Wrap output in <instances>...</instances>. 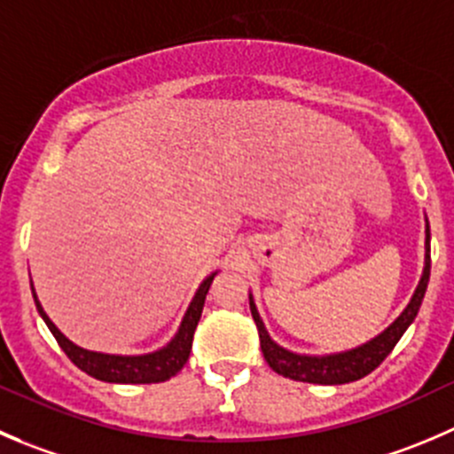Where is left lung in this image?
I'll list each match as a JSON object with an SVG mask.
<instances>
[{
    "label": "left lung",
    "instance_id": "8db88e82",
    "mask_svg": "<svg viewBox=\"0 0 454 454\" xmlns=\"http://www.w3.org/2000/svg\"><path fill=\"white\" fill-rule=\"evenodd\" d=\"M428 279H430V226H428V219H426L424 272H421V279L419 284H417L408 306L403 308L402 315H399L397 319L384 330V333L372 337L371 341L357 346V348L341 350V353H333V355L293 353V350L284 348V346H279L277 341H272L266 325H263L262 317H259L257 306H254L253 294H248L250 312H253V319L259 330V344H262L263 359H266L268 366H270L277 375H284L294 381L334 386V384H348V381L362 380V377H366L368 372L375 371V368L388 357L390 350L397 346L402 334L408 330V325L415 321L421 301H424L426 288H428Z\"/></svg>",
    "mask_w": 454,
    "mask_h": 454
}]
</instances>
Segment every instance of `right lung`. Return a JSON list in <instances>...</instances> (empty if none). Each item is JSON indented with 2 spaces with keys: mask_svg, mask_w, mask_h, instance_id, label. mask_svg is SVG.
<instances>
[{
  "mask_svg": "<svg viewBox=\"0 0 454 454\" xmlns=\"http://www.w3.org/2000/svg\"><path fill=\"white\" fill-rule=\"evenodd\" d=\"M217 272H210L201 286L197 288L195 297H192L191 306H188L186 315H184L179 330L168 344L160 350H153L146 355H108V353H95V350H86L82 346L73 344L59 328L51 321V317L43 312L42 303H39L37 294H35L33 281H30V290H33L35 306H37L39 315L46 321L48 330L52 337L57 339V344L61 346L70 362L83 371L86 375L95 377L99 381H108V384H160V381L170 380L177 375L184 368V364L191 357L192 348V334H195L197 324H200L201 310H204L206 294H208L210 284H213Z\"/></svg>",
  "mask_w": 454,
  "mask_h": 454,
  "instance_id": "1",
  "label": "right lung"
}]
</instances>
